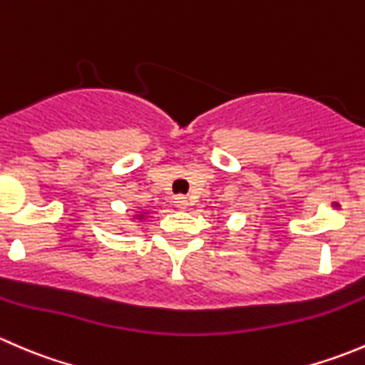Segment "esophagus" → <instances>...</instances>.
<instances>
[{"instance_id": "esophagus-1", "label": "esophagus", "mask_w": 365, "mask_h": 365, "mask_svg": "<svg viewBox=\"0 0 365 365\" xmlns=\"http://www.w3.org/2000/svg\"><path fill=\"white\" fill-rule=\"evenodd\" d=\"M173 203H175L176 208L185 210L187 206H189V200H187L185 196H176V197H175V201H173Z\"/></svg>"}]
</instances>
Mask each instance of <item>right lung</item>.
Instances as JSON below:
<instances>
[{"label":"right lung","instance_id":"right-lung-1","mask_svg":"<svg viewBox=\"0 0 365 365\" xmlns=\"http://www.w3.org/2000/svg\"><path fill=\"white\" fill-rule=\"evenodd\" d=\"M138 217H143V215H138Z\"/></svg>","mask_w":365,"mask_h":365}]
</instances>
